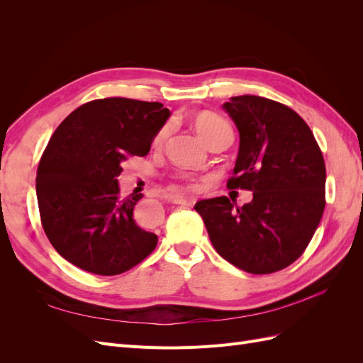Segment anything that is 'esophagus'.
Wrapping results in <instances>:
<instances>
[{"mask_svg":"<svg viewBox=\"0 0 363 363\" xmlns=\"http://www.w3.org/2000/svg\"><path fill=\"white\" fill-rule=\"evenodd\" d=\"M171 200L174 204H182V206H194L195 204V199H191V196L174 195V196H171Z\"/></svg>","mask_w":363,"mask_h":363,"instance_id":"34e87169","label":"esophagus"}]
</instances>
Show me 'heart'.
<instances>
[{
    "instance_id": "b5f03b06",
    "label": "heart",
    "mask_w": 363,
    "mask_h": 363,
    "mask_svg": "<svg viewBox=\"0 0 363 363\" xmlns=\"http://www.w3.org/2000/svg\"><path fill=\"white\" fill-rule=\"evenodd\" d=\"M195 130L206 144H208V142L221 133H224V131L232 130V127L228 125V123L224 118H221L216 113H203L195 119ZM168 135H169V125H164L156 135L155 145H162L164 139L168 138ZM188 188H195L194 183H189Z\"/></svg>"
}]
</instances>
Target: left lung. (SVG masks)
Wrapping results in <instances>:
<instances>
[{
	"label": "left lung",
	"mask_w": 363,
	"mask_h": 363,
	"mask_svg": "<svg viewBox=\"0 0 363 363\" xmlns=\"http://www.w3.org/2000/svg\"><path fill=\"white\" fill-rule=\"evenodd\" d=\"M223 108L239 131L230 189H248L242 207L227 196L201 200L218 255L250 274L289 267L309 245L325 206V164L313 133L291 107L256 95L232 96Z\"/></svg>",
	"instance_id": "left-lung-1"
}]
</instances>
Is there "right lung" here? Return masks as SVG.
<instances>
[{"mask_svg": "<svg viewBox=\"0 0 363 363\" xmlns=\"http://www.w3.org/2000/svg\"><path fill=\"white\" fill-rule=\"evenodd\" d=\"M171 112L160 103L104 98L63 119L36 175L42 227L59 255L87 272L116 276L144 260L157 236L140 228L142 194L119 196L118 175L130 156H147Z\"/></svg>", "mask_w": 363, "mask_h": 363, "instance_id": "obj_1", "label": "right lung"}]
</instances>
